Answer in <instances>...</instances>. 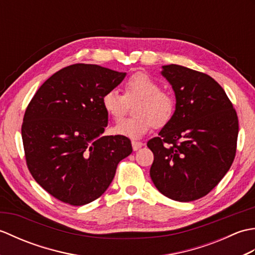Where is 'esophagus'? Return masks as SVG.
Segmentation results:
<instances>
[{
    "label": "esophagus",
    "instance_id": "esophagus-1",
    "mask_svg": "<svg viewBox=\"0 0 255 255\" xmlns=\"http://www.w3.org/2000/svg\"><path fill=\"white\" fill-rule=\"evenodd\" d=\"M131 144H132V149L134 151H137L138 149H140L143 145V143L141 141H137V140H132L131 141Z\"/></svg>",
    "mask_w": 255,
    "mask_h": 255
}]
</instances>
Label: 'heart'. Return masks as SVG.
<instances>
[{"mask_svg": "<svg viewBox=\"0 0 255 255\" xmlns=\"http://www.w3.org/2000/svg\"><path fill=\"white\" fill-rule=\"evenodd\" d=\"M158 81L144 72H136L124 82L125 96L115 89L102 96V106L110 117L119 122L127 110V101L139 99L133 107L134 116L119 123L114 131L122 136L137 139L154 127L170 123L175 112V100L169 92L160 90Z\"/></svg>", "mask_w": 255, "mask_h": 255, "instance_id": "heart-1", "label": "heart"}]
</instances>
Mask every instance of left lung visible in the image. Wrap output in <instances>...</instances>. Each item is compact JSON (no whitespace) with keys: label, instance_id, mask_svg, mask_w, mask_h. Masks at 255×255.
Instances as JSON below:
<instances>
[{"label":"left lung","instance_id":"8db88e82","mask_svg":"<svg viewBox=\"0 0 255 255\" xmlns=\"http://www.w3.org/2000/svg\"><path fill=\"white\" fill-rule=\"evenodd\" d=\"M162 74L176 97L174 115L147 145L153 152L150 176L164 196L177 202L204 197L235 160L239 122L224 89L208 74L177 64Z\"/></svg>","mask_w":255,"mask_h":255}]
</instances>
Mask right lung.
<instances>
[{
  "instance_id": "right-lung-1",
  "label": "right lung",
  "mask_w": 255,
  "mask_h": 255,
  "mask_svg": "<svg viewBox=\"0 0 255 255\" xmlns=\"http://www.w3.org/2000/svg\"><path fill=\"white\" fill-rule=\"evenodd\" d=\"M125 75L96 64H72L51 75L27 106L21 125L27 167L60 202L82 206L99 198L119 162L132 152L127 137H101L108 123L102 96Z\"/></svg>"
}]
</instances>
